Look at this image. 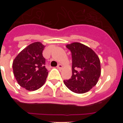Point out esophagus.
<instances>
[{"mask_svg":"<svg viewBox=\"0 0 123 123\" xmlns=\"http://www.w3.org/2000/svg\"><path fill=\"white\" fill-rule=\"evenodd\" d=\"M57 68H58V69H62L63 68V66L61 64H58V66H57Z\"/></svg>","mask_w":123,"mask_h":123,"instance_id":"obj_1","label":"esophagus"}]
</instances>
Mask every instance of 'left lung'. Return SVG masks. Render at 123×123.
<instances>
[{
    "label": "left lung",
    "mask_w": 123,
    "mask_h": 123,
    "mask_svg": "<svg viewBox=\"0 0 123 123\" xmlns=\"http://www.w3.org/2000/svg\"><path fill=\"white\" fill-rule=\"evenodd\" d=\"M71 52L72 76L64 81L72 92L84 94L95 86L101 74L100 62L94 51L79 42L66 46Z\"/></svg>",
    "instance_id": "8db88e82"
}]
</instances>
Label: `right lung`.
I'll return each instance as SVG.
<instances>
[{"label":"right lung","mask_w":123,"mask_h":123,"mask_svg":"<svg viewBox=\"0 0 123 123\" xmlns=\"http://www.w3.org/2000/svg\"><path fill=\"white\" fill-rule=\"evenodd\" d=\"M45 45L32 43L19 53L13 62V70L18 84L28 91H36L44 85L48 75L42 55Z\"/></svg>","instance_id":"right-lung-1"}]
</instances>
